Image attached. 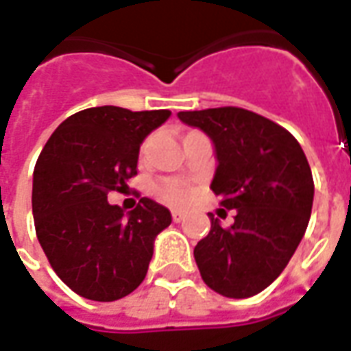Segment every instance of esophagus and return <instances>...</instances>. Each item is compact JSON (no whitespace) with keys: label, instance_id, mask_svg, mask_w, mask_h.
Wrapping results in <instances>:
<instances>
[{"label":"esophagus","instance_id":"1","mask_svg":"<svg viewBox=\"0 0 351 351\" xmlns=\"http://www.w3.org/2000/svg\"><path fill=\"white\" fill-rule=\"evenodd\" d=\"M171 216H173V220L175 221H182L184 220V210H178V208H175V210H171Z\"/></svg>","mask_w":351,"mask_h":351}]
</instances>
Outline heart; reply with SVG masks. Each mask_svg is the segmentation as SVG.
I'll use <instances>...</instances> for the list:
<instances>
[{
  "label": "heart",
  "instance_id": "b5f03b06",
  "mask_svg": "<svg viewBox=\"0 0 351 351\" xmlns=\"http://www.w3.org/2000/svg\"><path fill=\"white\" fill-rule=\"evenodd\" d=\"M154 197L169 205H184L191 197L190 186L178 178H165L152 188Z\"/></svg>",
  "mask_w": 351,
  "mask_h": 351
}]
</instances>
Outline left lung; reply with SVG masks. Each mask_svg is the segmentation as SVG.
<instances>
[{
	"label": "left lung",
	"instance_id": "1",
	"mask_svg": "<svg viewBox=\"0 0 351 351\" xmlns=\"http://www.w3.org/2000/svg\"><path fill=\"white\" fill-rule=\"evenodd\" d=\"M216 150L210 190L235 208L231 228L208 214L210 231L193 250L201 278L216 293L246 299L278 278L308 226L314 180L297 138L269 118L239 107L178 112Z\"/></svg>",
	"mask_w": 351,
	"mask_h": 351
}]
</instances>
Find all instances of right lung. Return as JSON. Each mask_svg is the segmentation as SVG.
<instances>
[{
  "instance_id": "1",
  "label": "right lung",
  "mask_w": 351,
  "mask_h": 351,
  "mask_svg": "<svg viewBox=\"0 0 351 351\" xmlns=\"http://www.w3.org/2000/svg\"><path fill=\"white\" fill-rule=\"evenodd\" d=\"M171 110L92 107L69 116L50 135L34 171L35 233L50 267L92 301H116L145 280L154 239L171 213L143 197L131 213L108 205L137 175L138 148Z\"/></svg>"
}]
</instances>
